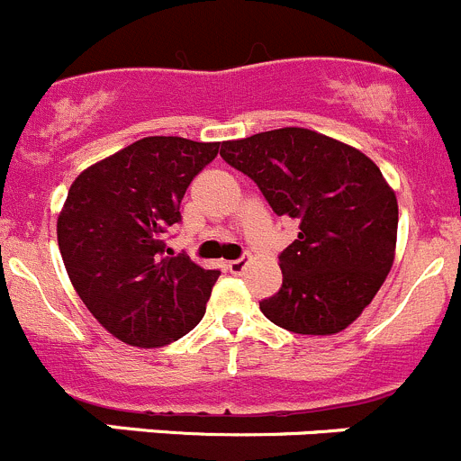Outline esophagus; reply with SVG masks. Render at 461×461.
I'll list each match as a JSON object with an SVG mask.
<instances>
[{
    "instance_id": "1",
    "label": "esophagus",
    "mask_w": 461,
    "mask_h": 461,
    "mask_svg": "<svg viewBox=\"0 0 461 461\" xmlns=\"http://www.w3.org/2000/svg\"><path fill=\"white\" fill-rule=\"evenodd\" d=\"M247 265H249V258L242 256L238 258V260L228 262V269H230V274H242V271L247 269Z\"/></svg>"
}]
</instances>
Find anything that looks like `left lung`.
<instances>
[{
    "label": "left lung",
    "instance_id": "left-lung-1",
    "mask_svg": "<svg viewBox=\"0 0 461 461\" xmlns=\"http://www.w3.org/2000/svg\"><path fill=\"white\" fill-rule=\"evenodd\" d=\"M219 156L260 187L278 217L299 221V238L278 256L283 285L262 314L299 335L344 330L393 265L398 203L378 165L296 126L221 142Z\"/></svg>",
    "mask_w": 461,
    "mask_h": 461
}]
</instances>
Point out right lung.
Masks as SVG:
<instances>
[{
    "mask_svg": "<svg viewBox=\"0 0 461 461\" xmlns=\"http://www.w3.org/2000/svg\"><path fill=\"white\" fill-rule=\"evenodd\" d=\"M219 142L153 135L78 174L59 217V249L92 317L131 346L181 339L205 314L219 269L172 256L165 233L181 223L192 178Z\"/></svg>",
    "mask_w": 461,
    "mask_h": 461,
    "instance_id": "add662e5",
    "label": "right lung"
}]
</instances>
